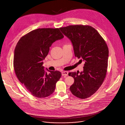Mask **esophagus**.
<instances>
[{
  "label": "esophagus",
  "mask_w": 125,
  "mask_h": 125,
  "mask_svg": "<svg viewBox=\"0 0 125 125\" xmlns=\"http://www.w3.org/2000/svg\"><path fill=\"white\" fill-rule=\"evenodd\" d=\"M68 75V72L67 71H63L62 72V75L63 76H67Z\"/></svg>",
  "instance_id": "obj_1"
}]
</instances>
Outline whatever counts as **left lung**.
<instances>
[{"mask_svg": "<svg viewBox=\"0 0 125 125\" xmlns=\"http://www.w3.org/2000/svg\"><path fill=\"white\" fill-rule=\"evenodd\" d=\"M72 43L75 55L85 61L83 71L70 72L74 83L70 87L72 94L81 99L93 95L102 85L106 75L109 50L105 41L93 27L70 25L60 28Z\"/></svg>", "mask_w": 125, "mask_h": 125, "instance_id": "left-lung-1", "label": "left lung"}]
</instances>
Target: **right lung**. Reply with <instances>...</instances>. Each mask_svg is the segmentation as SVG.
<instances>
[{
  "label": "right lung",
  "mask_w": 125,
  "mask_h": 125,
  "mask_svg": "<svg viewBox=\"0 0 125 125\" xmlns=\"http://www.w3.org/2000/svg\"><path fill=\"white\" fill-rule=\"evenodd\" d=\"M64 38L58 28H41L23 36L14 50L13 66L19 81L29 92L38 98L46 97L54 92L62 74L58 71L47 70L42 66L49 47Z\"/></svg>",
  "instance_id": "right-lung-1"
}]
</instances>
